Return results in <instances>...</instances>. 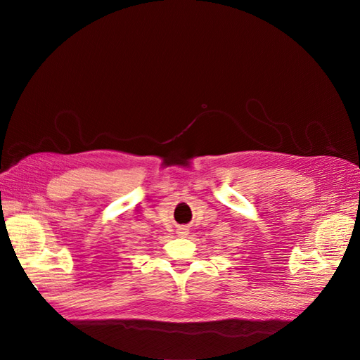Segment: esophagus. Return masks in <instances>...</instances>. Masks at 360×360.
<instances>
[{"instance_id":"esophagus-1","label":"esophagus","mask_w":360,"mask_h":360,"mask_svg":"<svg viewBox=\"0 0 360 360\" xmlns=\"http://www.w3.org/2000/svg\"><path fill=\"white\" fill-rule=\"evenodd\" d=\"M179 234H180V236H186V234H188L186 228H180V230H179Z\"/></svg>"}]
</instances>
